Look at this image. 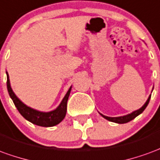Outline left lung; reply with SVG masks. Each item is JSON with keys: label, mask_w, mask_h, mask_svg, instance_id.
Segmentation results:
<instances>
[{"label": "left lung", "mask_w": 160, "mask_h": 160, "mask_svg": "<svg viewBox=\"0 0 160 160\" xmlns=\"http://www.w3.org/2000/svg\"><path fill=\"white\" fill-rule=\"evenodd\" d=\"M151 99V94L148 97V99L146 101V103L143 105L142 107H140L139 109L138 110H135V111L132 112L131 113H128L127 115H123V116H119V117H108V116H106V115H103L102 113H100L99 112V114L101 115L102 117H103L104 119H107V120H109V121H111V122H114V123H118V124H125V123H127L131 121V120H132L133 119H135L137 116L140 114V113H142L143 111L146 109V107H147V105L149 103V101H150Z\"/></svg>", "instance_id": "obj_1"}]
</instances>
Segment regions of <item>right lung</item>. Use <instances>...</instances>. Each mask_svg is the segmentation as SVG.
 <instances>
[{"label": "right lung", "mask_w": 160, "mask_h": 160, "mask_svg": "<svg viewBox=\"0 0 160 160\" xmlns=\"http://www.w3.org/2000/svg\"><path fill=\"white\" fill-rule=\"evenodd\" d=\"M6 73L7 88H8V91L9 93L10 98L13 100L14 106L16 107L19 112L27 120H28L29 122L33 123L34 125L40 126V127H50L56 126L64 119L66 113H67V105H68V97L70 95V92H71L72 86L70 87L68 91L67 92L66 95L62 99L60 105L54 110H52L50 112H41L27 106L18 98L17 96L15 95V93L14 92L13 89L11 88V85H10L8 73V72H6Z\"/></svg>", "instance_id": "right-lung-1"}]
</instances>
